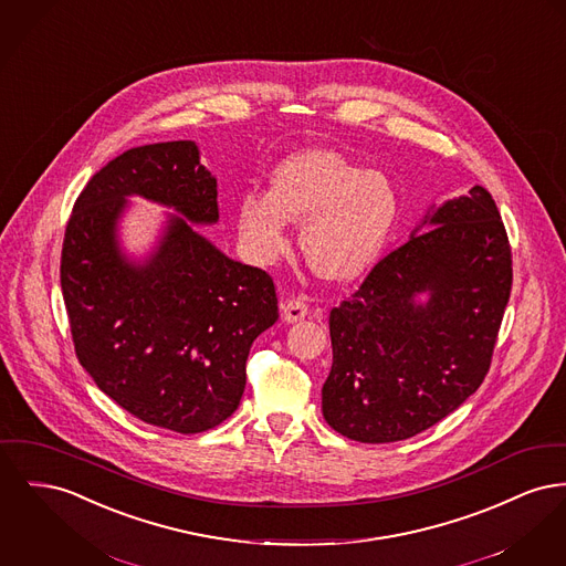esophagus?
<instances>
[{
  "mask_svg": "<svg viewBox=\"0 0 566 566\" xmlns=\"http://www.w3.org/2000/svg\"><path fill=\"white\" fill-rule=\"evenodd\" d=\"M307 316V303L301 297H291V300L282 301V318L286 323H297L301 318Z\"/></svg>",
  "mask_w": 566,
  "mask_h": 566,
  "instance_id": "34e87169",
  "label": "esophagus"
}]
</instances>
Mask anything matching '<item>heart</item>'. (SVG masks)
Segmentation results:
<instances>
[{"instance_id":"heart-1","label":"heart","mask_w":566,"mask_h":566,"mask_svg":"<svg viewBox=\"0 0 566 566\" xmlns=\"http://www.w3.org/2000/svg\"><path fill=\"white\" fill-rule=\"evenodd\" d=\"M394 181L339 151L307 149L273 170L271 192L250 190L237 205L239 233L259 261L286 248L289 220L301 222V252L327 280H348L374 263L396 227Z\"/></svg>"}]
</instances>
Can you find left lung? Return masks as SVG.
<instances>
[{"mask_svg":"<svg viewBox=\"0 0 566 566\" xmlns=\"http://www.w3.org/2000/svg\"><path fill=\"white\" fill-rule=\"evenodd\" d=\"M329 314L332 371L323 415L359 442H398L436 426L492 366L513 284V254L492 195L430 207ZM430 292L428 304H415Z\"/></svg>","mask_w":566,"mask_h":566,"instance_id":"8db88e82","label":"left lung"}]
</instances>
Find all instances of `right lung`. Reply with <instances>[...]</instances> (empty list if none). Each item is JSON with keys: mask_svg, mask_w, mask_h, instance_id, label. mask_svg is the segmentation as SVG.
I'll return each instance as SVG.
<instances>
[{"mask_svg": "<svg viewBox=\"0 0 566 566\" xmlns=\"http://www.w3.org/2000/svg\"><path fill=\"white\" fill-rule=\"evenodd\" d=\"M175 206L195 224L218 220V181L192 140L154 143L102 167L72 207L62 293L74 353L136 419L179 433L227 421L245 389L252 342L277 321L271 275L224 256L187 220L171 219L145 266L125 263L114 227L125 197Z\"/></svg>", "mask_w": 566, "mask_h": 566, "instance_id": "1", "label": "right lung"}]
</instances>
